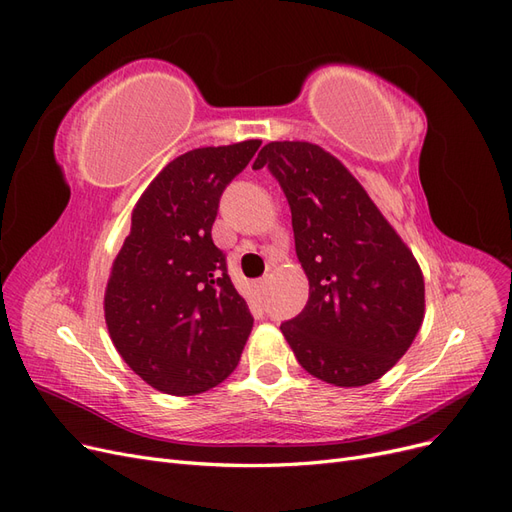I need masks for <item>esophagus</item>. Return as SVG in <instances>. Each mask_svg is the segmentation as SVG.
Instances as JSON below:
<instances>
[{
  "instance_id": "1",
  "label": "esophagus",
  "mask_w": 512,
  "mask_h": 512,
  "mask_svg": "<svg viewBox=\"0 0 512 512\" xmlns=\"http://www.w3.org/2000/svg\"><path fill=\"white\" fill-rule=\"evenodd\" d=\"M256 288H258V292L265 294L267 288H269V277H262V280H258V282H256Z\"/></svg>"
}]
</instances>
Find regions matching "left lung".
Instances as JSON below:
<instances>
[{
    "instance_id": "left-lung-1",
    "label": "left lung",
    "mask_w": 512,
    "mask_h": 512,
    "mask_svg": "<svg viewBox=\"0 0 512 512\" xmlns=\"http://www.w3.org/2000/svg\"><path fill=\"white\" fill-rule=\"evenodd\" d=\"M280 181L309 282L303 312L282 324L301 367L333 386H365L408 352L425 318V280L410 247L329 151L273 141L254 168Z\"/></svg>"
}]
</instances>
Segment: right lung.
Returning a JSON list of instances; mask_svg holds the SVG:
<instances>
[{
    "instance_id": "1",
    "label": "right lung",
    "mask_w": 512,
    "mask_h": 512,
    "mask_svg": "<svg viewBox=\"0 0 512 512\" xmlns=\"http://www.w3.org/2000/svg\"><path fill=\"white\" fill-rule=\"evenodd\" d=\"M260 141L200 147L168 162L138 198L113 260L104 318L121 359L166 395H198L239 365L254 318L211 228L226 185Z\"/></svg>"
}]
</instances>
